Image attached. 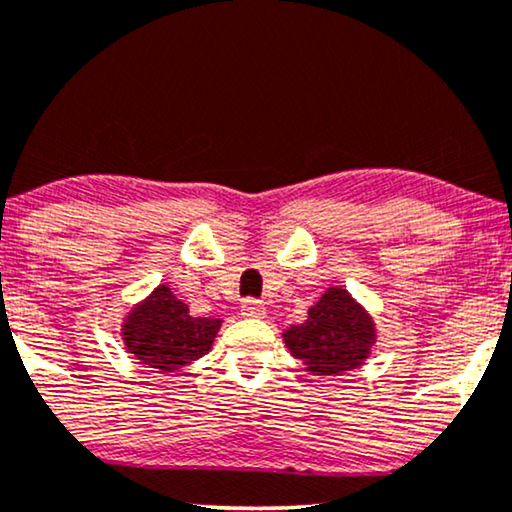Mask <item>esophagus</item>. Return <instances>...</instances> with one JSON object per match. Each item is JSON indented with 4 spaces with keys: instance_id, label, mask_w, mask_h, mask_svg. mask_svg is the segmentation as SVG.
I'll list each match as a JSON object with an SVG mask.
<instances>
[{
    "instance_id": "34e87169",
    "label": "esophagus",
    "mask_w": 512,
    "mask_h": 512,
    "mask_svg": "<svg viewBox=\"0 0 512 512\" xmlns=\"http://www.w3.org/2000/svg\"><path fill=\"white\" fill-rule=\"evenodd\" d=\"M241 314L248 316V319H260V316L267 314V307H264V302L255 300V297H248L241 304Z\"/></svg>"
}]
</instances>
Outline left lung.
<instances>
[{
  "label": "left lung",
  "mask_w": 512,
  "mask_h": 512,
  "mask_svg": "<svg viewBox=\"0 0 512 512\" xmlns=\"http://www.w3.org/2000/svg\"><path fill=\"white\" fill-rule=\"evenodd\" d=\"M295 359L316 375H340L364 364L375 342L371 316L342 288H328L307 321L283 333Z\"/></svg>",
  "instance_id": "8db88e82"
}]
</instances>
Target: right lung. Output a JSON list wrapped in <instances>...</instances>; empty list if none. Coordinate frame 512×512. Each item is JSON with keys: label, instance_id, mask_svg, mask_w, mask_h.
Segmentation results:
<instances>
[{"label": "right lung", "instance_id": "1", "mask_svg": "<svg viewBox=\"0 0 512 512\" xmlns=\"http://www.w3.org/2000/svg\"><path fill=\"white\" fill-rule=\"evenodd\" d=\"M219 326L222 321L212 316H191L189 307L170 288L158 286L127 316L122 340L141 364L167 373L210 352Z\"/></svg>", "mask_w": 512, "mask_h": 512}]
</instances>
